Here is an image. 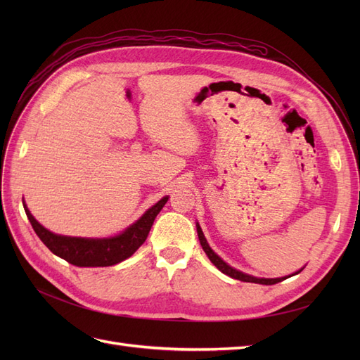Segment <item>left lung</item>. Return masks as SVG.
Listing matches in <instances>:
<instances>
[{"instance_id":"8db88e82","label":"left lung","mask_w":360,"mask_h":360,"mask_svg":"<svg viewBox=\"0 0 360 360\" xmlns=\"http://www.w3.org/2000/svg\"><path fill=\"white\" fill-rule=\"evenodd\" d=\"M197 233H198L200 243H201V246H202V249H204L205 255L209 257V259L212 261V263H213L217 269H219V270L222 271V274H225V275H228V276H231V278H234V279L243 281V282H254V284L274 285V284H278V282L284 281V279H287V278H290V276H294V275L300 274V271L304 269V267H302L300 270L296 271V274L288 275V276H282V278H257V276H252V275H248V274H243V271H240V270H237V269L231 267L228 263H225V261L214 252V250L210 248V245L207 243V238L204 237V233H202V230H201V226H200L198 222H197Z\"/></svg>"}]
</instances>
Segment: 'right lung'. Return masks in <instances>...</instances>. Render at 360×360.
<instances>
[{
    "instance_id": "right-lung-1",
    "label": "right lung",
    "mask_w": 360,
    "mask_h": 360,
    "mask_svg": "<svg viewBox=\"0 0 360 360\" xmlns=\"http://www.w3.org/2000/svg\"><path fill=\"white\" fill-rule=\"evenodd\" d=\"M168 195L151 205L146 213L129 225L124 231L111 237L90 238V237H72L61 236L49 231L36 221L31 214L25 201H22L28 221L34 228L40 240L46 245L52 254L66 259L68 263L78 267H106L122 263L130 255L136 252V249L146 242L156 216L168 201Z\"/></svg>"
}]
</instances>
